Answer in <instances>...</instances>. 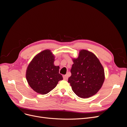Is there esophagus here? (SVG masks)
Listing matches in <instances>:
<instances>
[{
	"label": "esophagus",
	"instance_id": "obj_1",
	"mask_svg": "<svg viewBox=\"0 0 127 127\" xmlns=\"http://www.w3.org/2000/svg\"><path fill=\"white\" fill-rule=\"evenodd\" d=\"M63 78H64V80H67L68 79V75H64V76H63Z\"/></svg>",
	"mask_w": 127,
	"mask_h": 127
}]
</instances>
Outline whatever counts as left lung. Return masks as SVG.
Wrapping results in <instances>:
<instances>
[{"mask_svg":"<svg viewBox=\"0 0 127 127\" xmlns=\"http://www.w3.org/2000/svg\"><path fill=\"white\" fill-rule=\"evenodd\" d=\"M74 64L68 78L73 92L83 98L90 97L101 89L105 79L104 68L93 52L80 50L78 57L72 58Z\"/></svg>","mask_w":127,"mask_h":127,"instance_id":"8db88e82","label":"left lung"}]
</instances>
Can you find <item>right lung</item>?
Listing matches in <instances>:
<instances>
[{
    "label": "right lung",
    "instance_id": "right-lung-1",
    "mask_svg": "<svg viewBox=\"0 0 127 127\" xmlns=\"http://www.w3.org/2000/svg\"><path fill=\"white\" fill-rule=\"evenodd\" d=\"M55 59L50 50L46 49L35 56L27 67V82L36 93L42 95L48 93L63 79L59 73V66L54 64Z\"/></svg>",
    "mask_w": 127,
    "mask_h": 127
}]
</instances>
